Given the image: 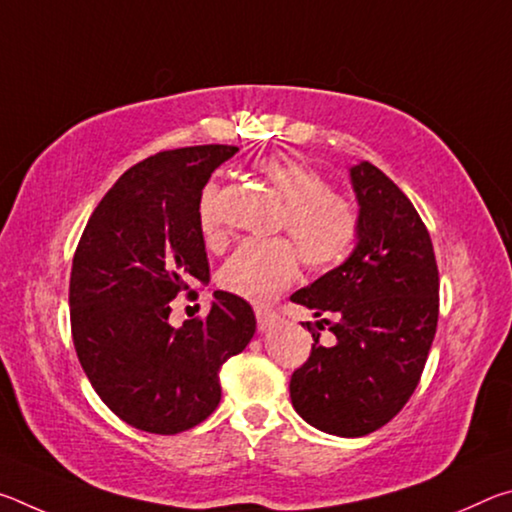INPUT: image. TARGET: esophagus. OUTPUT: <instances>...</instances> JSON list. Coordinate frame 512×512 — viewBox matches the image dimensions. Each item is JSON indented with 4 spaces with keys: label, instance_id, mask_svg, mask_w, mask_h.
Returning <instances> with one entry per match:
<instances>
[{
    "label": "esophagus",
    "instance_id": "1",
    "mask_svg": "<svg viewBox=\"0 0 512 512\" xmlns=\"http://www.w3.org/2000/svg\"><path fill=\"white\" fill-rule=\"evenodd\" d=\"M255 316H257V327H259V332H264V329H268V327H273L275 323H277V316L273 309H266V307H257L255 309Z\"/></svg>",
    "mask_w": 512,
    "mask_h": 512
}]
</instances>
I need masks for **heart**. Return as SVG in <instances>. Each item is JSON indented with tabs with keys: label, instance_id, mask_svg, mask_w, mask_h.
I'll use <instances>...</instances> for the list:
<instances>
[{
	"label": "heart",
	"instance_id": "1",
	"mask_svg": "<svg viewBox=\"0 0 512 512\" xmlns=\"http://www.w3.org/2000/svg\"><path fill=\"white\" fill-rule=\"evenodd\" d=\"M257 171L284 203L287 239L244 241L219 273L223 291L255 305L271 302L298 275V253L309 268H329L350 253L357 239V212L343 196L329 192L327 180L302 160L273 155ZM198 225L207 241L219 237V189L207 185L198 201ZM299 250L296 251L295 248Z\"/></svg>",
	"mask_w": 512,
	"mask_h": 512
}]
</instances>
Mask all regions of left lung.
Segmentation results:
<instances>
[{
	"mask_svg": "<svg viewBox=\"0 0 512 512\" xmlns=\"http://www.w3.org/2000/svg\"><path fill=\"white\" fill-rule=\"evenodd\" d=\"M359 203L357 246L341 266L296 291L293 302L329 325L291 375V404L311 427L357 438L384 427L409 402L438 325V266L413 203L375 164L350 167Z\"/></svg>",
	"mask_w": 512,
	"mask_h": 512,
	"instance_id": "8db88e82",
	"label": "left lung"
}]
</instances>
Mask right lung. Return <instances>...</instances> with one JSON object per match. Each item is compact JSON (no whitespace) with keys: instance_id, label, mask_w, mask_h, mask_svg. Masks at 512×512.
<instances>
[{"instance_id":"1","label":"right lung","mask_w":512,"mask_h":512,"mask_svg":"<svg viewBox=\"0 0 512 512\" xmlns=\"http://www.w3.org/2000/svg\"><path fill=\"white\" fill-rule=\"evenodd\" d=\"M239 149L162 151L128 169L92 212L69 277L79 361L103 404L135 429L173 436L221 402L219 370L255 334L253 307L214 291L207 318L169 323L171 300L210 280L198 201Z\"/></svg>"}]
</instances>
